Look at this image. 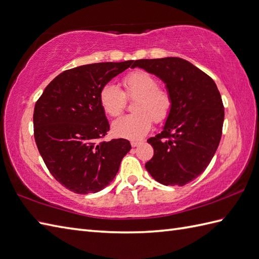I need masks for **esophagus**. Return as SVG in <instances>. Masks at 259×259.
I'll return each mask as SVG.
<instances>
[{
    "instance_id": "34e87169",
    "label": "esophagus",
    "mask_w": 259,
    "mask_h": 259,
    "mask_svg": "<svg viewBox=\"0 0 259 259\" xmlns=\"http://www.w3.org/2000/svg\"><path fill=\"white\" fill-rule=\"evenodd\" d=\"M142 142L141 141H131V147L132 148H136V147H138L139 146V144H141Z\"/></svg>"
}]
</instances>
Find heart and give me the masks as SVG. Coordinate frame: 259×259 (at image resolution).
I'll return each mask as SVG.
<instances>
[{
  "label": "heart",
  "mask_w": 259,
  "mask_h": 259,
  "mask_svg": "<svg viewBox=\"0 0 259 259\" xmlns=\"http://www.w3.org/2000/svg\"><path fill=\"white\" fill-rule=\"evenodd\" d=\"M122 85L123 92L115 83H106L100 90V105L107 115L118 117L123 112L127 99H136L132 106L135 113L116 120L112 123V132L118 137L140 139L151 129L153 120L159 123L169 117L172 96L169 90L159 87L157 78L144 70L124 76Z\"/></svg>",
  "instance_id": "1"
}]
</instances>
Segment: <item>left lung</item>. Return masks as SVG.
<instances>
[{"label":"left lung","mask_w":259,"mask_h":259,"mask_svg":"<svg viewBox=\"0 0 259 259\" xmlns=\"http://www.w3.org/2000/svg\"><path fill=\"white\" fill-rule=\"evenodd\" d=\"M137 66L161 78L173 100L163 130L148 139L154 153L146 169L161 184L183 186L206 169L219 147L221 94L211 77L182 58L138 59Z\"/></svg>","instance_id":"obj_1"}]
</instances>
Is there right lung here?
Here are the masks:
<instances>
[{
    "label": "right lung",
    "mask_w": 259,
    "mask_h": 259,
    "mask_svg": "<svg viewBox=\"0 0 259 259\" xmlns=\"http://www.w3.org/2000/svg\"><path fill=\"white\" fill-rule=\"evenodd\" d=\"M134 61L78 66L48 83L34 108L36 146L52 176L78 194L109 184L130 149L125 139L105 141L109 131L100 90Z\"/></svg>",
    "instance_id": "add662e5"
}]
</instances>
